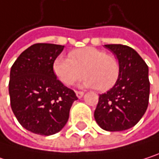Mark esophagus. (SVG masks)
I'll return each instance as SVG.
<instances>
[{
    "mask_svg": "<svg viewBox=\"0 0 159 159\" xmlns=\"http://www.w3.org/2000/svg\"><path fill=\"white\" fill-rule=\"evenodd\" d=\"M75 94H76V97L78 98H83V96H84V92H81V91H75Z\"/></svg>",
    "mask_w": 159,
    "mask_h": 159,
    "instance_id": "34e87169",
    "label": "esophagus"
}]
</instances>
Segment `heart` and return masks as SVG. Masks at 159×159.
Segmentation results:
<instances>
[{"label": "heart", "mask_w": 159, "mask_h": 159, "mask_svg": "<svg viewBox=\"0 0 159 159\" xmlns=\"http://www.w3.org/2000/svg\"><path fill=\"white\" fill-rule=\"evenodd\" d=\"M53 72L64 85H71L84 76L82 85L105 92L112 88L120 76L118 59L106 51L93 48H78L69 53V58L58 56L53 61Z\"/></svg>", "instance_id": "obj_1"}]
</instances>
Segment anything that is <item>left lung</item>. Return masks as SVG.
<instances>
[{"label": "left lung", "instance_id": "left-lung-1", "mask_svg": "<svg viewBox=\"0 0 159 159\" xmlns=\"http://www.w3.org/2000/svg\"><path fill=\"white\" fill-rule=\"evenodd\" d=\"M120 62L115 85L99 95L94 112L97 123L105 131L120 132L134 127L145 113L150 92L148 66L141 56L125 45H105Z\"/></svg>", "mask_w": 159, "mask_h": 159}]
</instances>
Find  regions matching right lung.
<instances>
[{"label":"right lung","mask_w":159,"mask_h":159,"mask_svg":"<svg viewBox=\"0 0 159 159\" xmlns=\"http://www.w3.org/2000/svg\"><path fill=\"white\" fill-rule=\"evenodd\" d=\"M63 48L56 44H34L19 55L11 68L12 111L19 123L33 134L48 136L60 132L78 99L53 72V61Z\"/></svg>","instance_id":"obj_1"}]
</instances>
